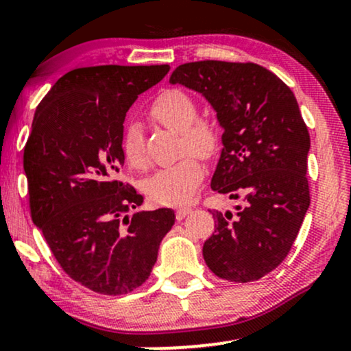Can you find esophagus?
<instances>
[{
    "label": "esophagus",
    "instance_id": "34e87169",
    "mask_svg": "<svg viewBox=\"0 0 351 351\" xmlns=\"http://www.w3.org/2000/svg\"><path fill=\"white\" fill-rule=\"evenodd\" d=\"M189 213H191V208H189V206H181V208H178V209H176V219L181 221L184 216H188Z\"/></svg>",
    "mask_w": 351,
    "mask_h": 351
}]
</instances>
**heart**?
Returning <instances> with one entry per match:
<instances>
[{
    "label": "heart",
    "instance_id": "obj_1",
    "mask_svg": "<svg viewBox=\"0 0 351 351\" xmlns=\"http://www.w3.org/2000/svg\"><path fill=\"white\" fill-rule=\"evenodd\" d=\"M152 114L168 128L181 132V153L193 152L199 156L215 155L219 147V132L211 120H196V102L178 88L165 90L153 102ZM123 153L127 162L135 168L145 165L143 142L140 130L130 127L123 136ZM203 165L196 156H186L180 162L156 171L143 183V189L156 203L178 204L195 193L203 180Z\"/></svg>",
    "mask_w": 351,
    "mask_h": 351
}]
</instances>
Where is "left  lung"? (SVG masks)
<instances>
[{
  "instance_id": "1",
  "label": "left lung",
  "mask_w": 351,
  "mask_h": 351,
  "mask_svg": "<svg viewBox=\"0 0 351 351\" xmlns=\"http://www.w3.org/2000/svg\"><path fill=\"white\" fill-rule=\"evenodd\" d=\"M170 84L199 92L223 127L211 189L241 199L211 211L216 229L203 245L208 267L229 282H252L287 257L310 206V135L293 92L254 62L181 64Z\"/></svg>"
}]
</instances>
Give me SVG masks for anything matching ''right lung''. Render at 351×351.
Listing matches in <instances>:
<instances>
[{
	"instance_id": "add662e5",
	"label": "right lung",
	"mask_w": 351,
	"mask_h": 351,
	"mask_svg": "<svg viewBox=\"0 0 351 351\" xmlns=\"http://www.w3.org/2000/svg\"><path fill=\"white\" fill-rule=\"evenodd\" d=\"M170 66H94L64 74L34 112L24 173L34 224L62 271L104 295H123L150 277L170 208L138 211L123 167L128 108Z\"/></svg>"
}]
</instances>
